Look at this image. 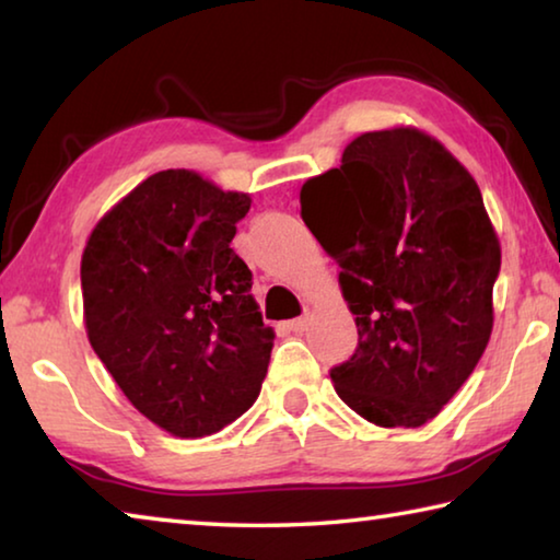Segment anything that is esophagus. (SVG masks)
Segmentation results:
<instances>
[{
    "instance_id": "esophagus-1",
    "label": "esophagus",
    "mask_w": 560,
    "mask_h": 560,
    "mask_svg": "<svg viewBox=\"0 0 560 560\" xmlns=\"http://www.w3.org/2000/svg\"><path fill=\"white\" fill-rule=\"evenodd\" d=\"M289 330H293V334H303V330L308 328V316H301V318H293L289 320Z\"/></svg>"
}]
</instances>
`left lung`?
I'll return each instance as SVG.
<instances>
[{
  "label": "left lung",
  "instance_id": "left-lung-1",
  "mask_svg": "<svg viewBox=\"0 0 560 560\" xmlns=\"http://www.w3.org/2000/svg\"><path fill=\"white\" fill-rule=\"evenodd\" d=\"M301 217L358 326L355 353L330 371L338 397L377 428H422L494 328L501 246L479 185L428 132L373 130L303 183Z\"/></svg>",
  "mask_w": 560,
  "mask_h": 560
}]
</instances>
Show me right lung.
I'll list each match as a JSON object with an SVG mask.
<instances>
[{
	"label": "right lung",
	"instance_id": "right-lung-1",
	"mask_svg": "<svg viewBox=\"0 0 560 560\" xmlns=\"http://www.w3.org/2000/svg\"><path fill=\"white\" fill-rule=\"evenodd\" d=\"M249 207L192 170H163L113 205L83 249L91 348L130 405L175 438L220 432L267 377L273 330L230 246Z\"/></svg>",
	"mask_w": 560,
	"mask_h": 560
}]
</instances>
